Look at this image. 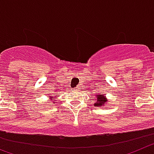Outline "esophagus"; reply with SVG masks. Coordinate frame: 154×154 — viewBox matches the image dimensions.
<instances>
[{"label": "esophagus", "instance_id": "1", "mask_svg": "<svg viewBox=\"0 0 154 154\" xmlns=\"http://www.w3.org/2000/svg\"><path fill=\"white\" fill-rule=\"evenodd\" d=\"M74 91H79V88H75V90H74Z\"/></svg>", "mask_w": 154, "mask_h": 154}]
</instances>
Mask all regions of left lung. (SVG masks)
Returning a JSON list of instances; mask_svg holds the SVG:
<instances>
[{
	"instance_id": "obj_1",
	"label": "left lung",
	"mask_w": 154,
	"mask_h": 154,
	"mask_svg": "<svg viewBox=\"0 0 154 154\" xmlns=\"http://www.w3.org/2000/svg\"><path fill=\"white\" fill-rule=\"evenodd\" d=\"M97 102L94 104V106H101V105H103L105 104V101H107L105 97L102 94H97Z\"/></svg>"
}]
</instances>
